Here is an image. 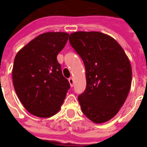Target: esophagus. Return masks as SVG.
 <instances>
[{
	"label": "esophagus",
	"instance_id": "1",
	"mask_svg": "<svg viewBox=\"0 0 147 147\" xmlns=\"http://www.w3.org/2000/svg\"><path fill=\"white\" fill-rule=\"evenodd\" d=\"M69 84H70V86H71V87H73V85H74L73 78H69Z\"/></svg>",
	"mask_w": 147,
	"mask_h": 147
}]
</instances>
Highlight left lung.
Returning <instances> with one entry per match:
<instances>
[{
	"label": "left lung",
	"mask_w": 147,
	"mask_h": 147,
	"mask_svg": "<svg viewBox=\"0 0 147 147\" xmlns=\"http://www.w3.org/2000/svg\"><path fill=\"white\" fill-rule=\"evenodd\" d=\"M69 42L85 64L87 85L78 96L82 111L94 123L107 122L118 113L130 92V60L114 38L100 32H75Z\"/></svg>",
	"instance_id": "obj_1"
}]
</instances>
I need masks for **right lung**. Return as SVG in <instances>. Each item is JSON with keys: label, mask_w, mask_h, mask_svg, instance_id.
I'll list each match as a JSON object with an SVG mask.
<instances>
[{"label": "right lung", "mask_w": 147, "mask_h": 147, "mask_svg": "<svg viewBox=\"0 0 147 147\" xmlns=\"http://www.w3.org/2000/svg\"><path fill=\"white\" fill-rule=\"evenodd\" d=\"M69 33L48 32L31 40L17 53L13 65V87L26 111L39 117H50L61 108L70 88L57 55Z\"/></svg>", "instance_id": "obj_1"}]
</instances>
